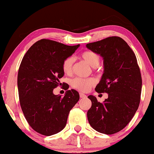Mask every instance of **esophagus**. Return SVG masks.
I'll use <instances>...</instances> for the list:
<instances>
[{"mask_svg":"<svg viewBox=\"0 0 154 154\" xmlns=\"http://www.w3.org/2000/svg\"><path fill=\"white\" fill-rule=\"evenodd\" d=\"M79 97H80V98H86V97H87V95L83 94V93H79Z\"/></svg>","mask_w":154,"mask_h":154,"instance_id":"esophagus-1","label":"esophagus"}]
</instances>
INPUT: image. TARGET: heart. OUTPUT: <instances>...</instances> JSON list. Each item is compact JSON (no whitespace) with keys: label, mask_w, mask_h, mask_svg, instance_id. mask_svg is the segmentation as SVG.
Returning <instances> with one entry per match:
<instances>
[{"label":"heart","mask_w":154,"mask_h":154,"mask_svg":"<svg viewBox=\"0 0 154 154\" xmlns=\"http://www.w3.org/2000/svg\"><path fill=\"white\" fill-rule=\"evenodd\" d=\"M82 59L88 63L91 67L95 68L98 66L100 62V58L95 53L91 51H84L81 54ZM73 57L66 58L62 63V69L65 74H70L72 72V66H73ZM95 79L93 78H75L72 80V86L75 89L82 92H87L92 86L94 85Z\"/></svg>","instance_id":"b5f03b06"}]
</instances>
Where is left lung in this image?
Listing matches in <instances>:
<instances>
[{"mask_svg": "<svg viewBox=\"0 0 154 154\" xmlns=\"http://www.w3.org/2000/svg\"><path fill=\"white\" fill-rule=\"evenodd\" d=\"M86 47L103 59L104 71L97 85V93H108L103 103L93 95L88 111L91 126L100 133L112 135L131 121L140 101L142 78L135 54L119 37H109Z\"/></svg>", "mask_w": 154, "mask_h": 154, "instance_id": "left-lung-1", "label": "left lung"}]
</instances>
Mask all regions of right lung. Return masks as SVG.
I'll use <instances>...</instances> for the list:
<instances>
[{
    "instance_id": "add662e5",
    "label": "right lung",
    "mask_w": 154,
    "mask_h": 154,
    "mask_svg": "<svg viewBox=\"0 0 154 154\" xmlns=\"http://www.w3.org/2000/svg\"><path fill=\"white\" fill-rule=\"evenodd\" d=\"M79 46L42 39L23 57L17 77L19 102L28 124L41 135L61 132L70 110L79 99L78 92L73 89L67 91L63 97L53 92L64 75L63 61Z\"/></svg>"
}]
</instances>
